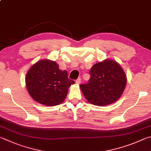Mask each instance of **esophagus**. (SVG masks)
I'll list each match as a JSON object with an SVG mask.
<instances>
[{"mask_svg": "<svg viewBox=\"0 0 151 151\" xmlns=\"http://www.w3.org/2000/svg\"><path fill=\"white\" fill-rule=\"evenodd\" d=\"M81 79L80 78H78L77 80L76 81V83L77 84H80L81 83Z\"/></svg>", "mask_w": 151, "mask_h": 151, "instance_id": "esophagus-1", "label": "esophagus"}]
</instances>
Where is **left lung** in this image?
I'll return each instance as SVG.
<instances>
[{"mask_svg":"<svg viewBox=\"0 0 151 151\" xmlns=\"http://www.w3.org/2000/svg\"><path fill=\"white\" fill-rule=\"evenodd\" d=\"M88 82L80 86L91 104L99 106L111 104L120 98L125 88L127 78L121 66L115 61L96 63L89 71Z\"/></svg>","mask_w":151,"mask_h":151,"instance_id":"obj_1","label":"left lung"}]
</instances>
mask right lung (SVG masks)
I'll list each match as a JSON object with an SVG mask.
<instances>
[{"mask_svg": "<svg viewBox=\"0 0 151 151\" xmlns=\"http://www.w3.org/2000/svg\"><path fill=\"white\" fill-rule=\"evenodd\" d=\"M75 81L68 78V72L61 70L51 60H40L32 66L26 76V85L32 98L47 106L63 101L68 88Z\"/></svg>", "mask_w": 151, "mask_h": 151, "instance_id": "obj_1", "label": "right lung"}]
</instances>
